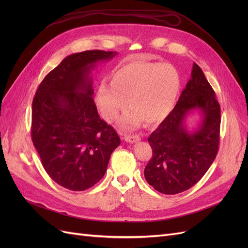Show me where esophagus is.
<instances>
[{
    "instance_id": "obj_1",
    "label": "esophagus",
    "mask_w": 248,
    "mask_h": 248,
    "mask_svg": "<svg viewBox=\"0 0 248 248\" xmlns=\"http://www.w3.org/2000/svg\"><path fill=\"white\" fill-rule=\"evenodd\" d=\"M140 140V138L139 136H124V140H126L127 142H131V144H134Z\"/></svg>"
}]
</instances>
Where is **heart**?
<instances>
[{"label":"heart","instance_id":"1","mask_svg":"<svg viewBox=\"0 0 248 248\" xmlns=\"http://www.w3.org/2000/svg\"><path fill=\"white\" fill-rule=\"evenodd\" d=\"M109 85L97 87L94 102L107 122L115 121L128 103L120 120L124 129H134L142 122L163 121L174 109L181 91V78L174 66L133 60L118 66L109 74Z\"/></svg>","mask_w":248,"mask_h":248}]
</instances>
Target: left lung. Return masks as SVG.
<instances>
[{
    "instance_id": "obj_1",
    "label": "left lung",
    "mask_w": 248,
    "mask_h": 248,
    "mask_svg": "<svg viewBox=\"0 0 248 248\" xmlns=\"http://www.w3.org/2000/svg\"><path fill=\"white\" fill-rule=\"evenodd\" d=\"M196 110L200 123L189 131L186 117ZM219 128V103L204 72L193 63L176 107L148 139L153 156L144 171L147 182L164 194L183 192L197 184L218 151Z\"/></svg>"
}]
</instances>
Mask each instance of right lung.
Listing matches in <instances>:
<instances>
[{
    "instance_id": "1",
    "label": "right lung",
    "mask_w": 248,
    "mask_h": 248,
    "mask_svg": "<svg viewBox=\"0 0 248 248\" xmlns=\"http://www.w3.org/2000/svg\"><path fill=\"white\" fill-rule=\"evenodd\" d=\"M116 55L103 50L72 54L37 89L32 140L44 170L64 188L82 191L99 182L121 142L116 130L98 115L91 78L97 64Z\"/></svg>"
}]
</instances>
